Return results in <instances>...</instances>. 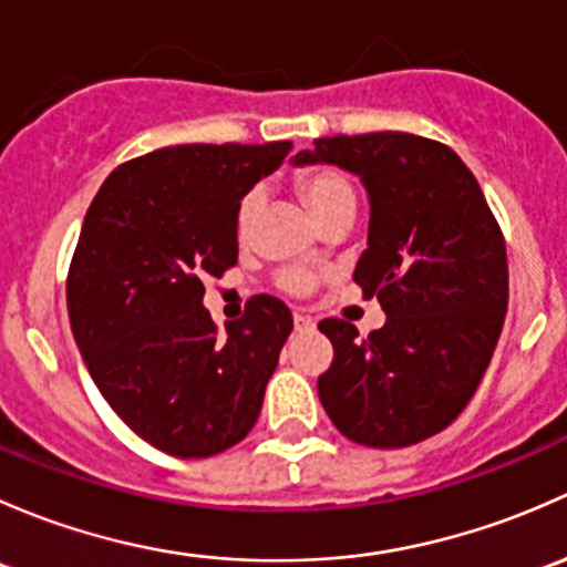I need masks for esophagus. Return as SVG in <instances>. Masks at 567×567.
Listing matches in <instances>:
<instances>
[{"mask_svg":"<svg viewBox=\"0 0 567 567\" xmlns=\"http://www.w3.org/2000/svg\"><path fill=\"white\" fill-rule=\"evenodd\" d=\"M313 327H317V322H313L308 313H295V330L297 332H308V330H313Z\"/></svg>","mask_w":567,"mask_h":567,"instance_id":"esophagus-1","label":"esophagus"}]
</instances>
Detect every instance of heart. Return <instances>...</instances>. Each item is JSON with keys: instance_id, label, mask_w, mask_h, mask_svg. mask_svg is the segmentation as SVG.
Listing matches in <instances>:
<instances>
[{"instance_id": "obj_1", "label": "heart", "mask_w": 567, "mask_h": 567, "mask_svg": "<svg viewBox=\"0 0 567 567\" xmlns=\"http://www.w3.org/2000/svg\"><path fill=\"white\" fill-rule=\"evenodd\" d=\"M295 190L297 196L306 202V207L311 209L313 218L319 224H327L332 218H349L352 220L354 207H358V194H354V185L341 168L332 166H308L302 168L295 177ZM261 215V194L259 190H250L248 196L240 202L237 209V237L240 243H248L254 237L256 224H259ZM281 286L286 291H308L313 286V276L302 267H289L281 272Z\"/></svg>"}]
</instances>
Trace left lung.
Returning <instances> with one entry per match:
<instances>
[{"label":"left lung","instance_id":"left-lung-1","mask_svg":"<svg viewBox=\"0 0 567 567\" xmlns=\"http://www.w3.org/2000/svg\"><path fill=\"white\" fill-rule=\"evenodd\" d=\"M295 163L360 174L369 248L354 267L388 322L360 336L322 319L332 363L319 401L347 440L410 447L458 417L492 363L507 311L505 237L475 174L447 144L412 133L317 138Z\"/></svg>","mask_w":567,"mask_h":567}]
</instances>
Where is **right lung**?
<instances>
[{"label":"right lung","instance_id":"right-lung-1","mask_svg":"<svg viewBox=\"0 0 567 567\" xmlns=\"http://www.w3.org/2000/svg\"><path fill=\"white\" fill-rule=\"evenodd\" d=\"M289 150H155L116 166L86 209L68 270L73 338L111 410L168 456L229 451L261 412L291 311L256 295L218 332L202 300L237 265L240 198Z\"/></svg>","mask_w":567,"mask_h":567}]
</instances>
